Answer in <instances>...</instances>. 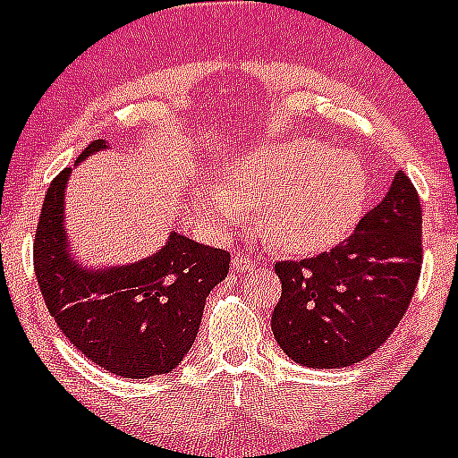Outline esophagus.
Returning <instances> with one entry per match:
<instances>
[{"label": "esophagus", "instance_id": "34e87169", "mask_svg": "<svg viewBox=\"0 0 458 458\" xmlns=\"http://www.w3.org/2000/svg\"><path fill=\"white\" fill-rule=\"evenodd\" d=\"M255 268V259L250 255H243V252H237L233 257V270L234 273H248V270Z\"/></svg>", "mask_w": 458, "mask_h": 458}]
</instances>
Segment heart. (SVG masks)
Masks as SVG:
<instances>
[{
  "mask_svg": "<svg viewBox=\"0 0 458 458\" xmlns=\"http://www.w3.org/2000/svg\"><path fill=\"white\" fill-rule=\"evenodd\" d=\"M365 201V172L349 152L310 139L284 140L242 154L221 190L197 197L201 216L234 225L257 210V225L273 248L309 255L340 242Z\"/></svg>",
  "mask_w": 458,
  "mask_h": 458,
  "instance_id": "obj_1",
  "label": "heart"
}]
</instances>
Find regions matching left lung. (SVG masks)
Returning a JSON list of instances; mask_svg holds the SVG:
<instances>
[{"mask_svg":"<svg viewBox=\"0 0 458 458\" xmlns=\"http://www.w3.org/2000/svg\"><path fill=\"white\" fill-rule=\"evenodd\" d=\"M423 208L405 172L352 237L301 261H277L273 335L291 360L340 369L365 360L398 327L423 264Z\"/></svg>","mask_w":458,"mask_h":458,"instance_id":"obj_1","label":"left lung"}]
</instances>
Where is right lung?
<instances>
[{
    "label": "right lung",
    "mask_w": 458,
    "mask_h": 458,
    "mask_svg": "<svg viewBox=\"0 0 458 458\" xmlns=\"http://www.w3.org/2000/svg\"><path fill=\"white\" fill-rule=\"evenodd\" d=\"M100 149H106L105 140H93L78 163ZM69 176L66 167L48 185L33 243L35 277L48 313L66 340L109 374H170L194 344L206 297L228 277L230 252L172 233L152 257L87 268L69 250Z\"/></svg>",
    "instance_id": "right-lung-1"
}]
</instances>
